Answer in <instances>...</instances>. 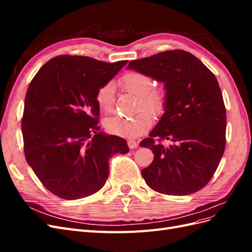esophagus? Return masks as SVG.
<instances>
[{
  "label": "esophagus",
  "instance_id": "34e87169",
  "mask_svg": "<svg viewBox=\"0 0 252 252\" xmlns=\"http://www.w3.org/2000/svg\"><path fill=\"white\" fill-rule=\"evenodd\" d=\"M127 144H128V147L130 148V149H134V148L138 147V143H136V142L133 141V140H128V141H127Z\"/></svg>",
  "mask_w": 252,
  "mask_h": 252
}]
</instances>
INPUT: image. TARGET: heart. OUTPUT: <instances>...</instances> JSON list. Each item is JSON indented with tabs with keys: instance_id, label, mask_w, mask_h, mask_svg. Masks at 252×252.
Returning a JSON list of instances; mask_svg holds the SVG:
<instances>
[{
	"instance_id": "b5f03b06",
	"label": "heart",
	"mask_w": 252,
	"mask_h": 252,
	"mask_svg": "<svg viewBox=\"0 0 252 252\" xmlns=\"http://www.w3.org/2000/svg\"><path fill=\"white\" fill-rule=\"evenodd\" d=\"M120 85L126 93L138 96V109L145 108L151 113L159 116L166 105V91L163 88H152L154 81L148 74L141 71H128L119 80ZM95 102L102 111L110 112L114 103V86L112 83H105L95 94ZM148 111H141L133 117H110L104 121L107 131L123 138L134 139L149 130L154 118Z\"/></svg>"
}]
</instances>
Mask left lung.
Returning <instances> with one entry per match:
<instances>
[{
  "mask_svg": "<svg viewBox=\"0 0 252 252\" xmlns=\"http://www.w3.org/2000/svg\"><path fill=\"white\" fill-rule=\"evenodd\" d=\"M128 68L164 83L167 95L161 120L140 143L155 155L142 170L145 182L163 194L199 191L215 174L226 144V108L215 74L181 49L131 61Z\"/></svg>",
  "mask_w": 252,
  "mask_h": 252,
  "instance_id": "8db88e82",
  "label": "left lung"
}]
</instances>
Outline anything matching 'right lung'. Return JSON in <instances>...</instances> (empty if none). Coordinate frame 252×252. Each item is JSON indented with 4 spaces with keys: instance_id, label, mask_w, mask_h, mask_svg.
<instances>
[{
    "instance_id": "obj_1",
    "label": "right lung",
    "mask_w": 252,
    "mask_h": 252,
    "mask_svg": "<svg viewBox=\"0 0 252 252\" xmlns=\"http://www.w3.org/2000/svg\"><path fill=\"white\" fill-rule=\"evenodd\" d=\"M127 62L60 56L30 82L22 119L25 158L44 187L61 199L97 192L108 179L109 158L129 151L124 139L100 131L95 102L97 88Z\"/></svg>"
}]
</instances>
